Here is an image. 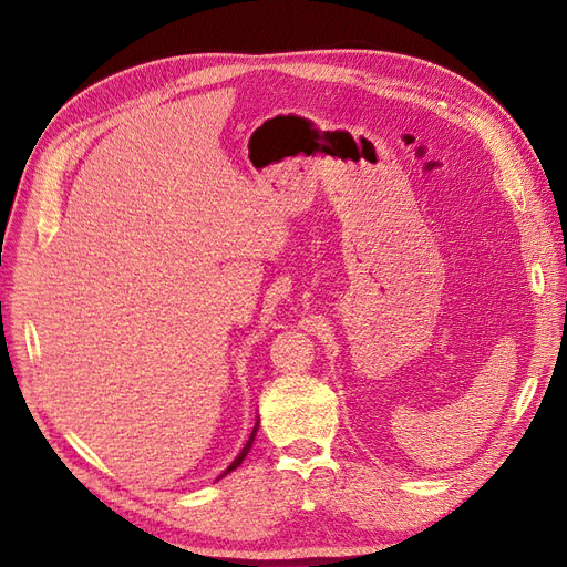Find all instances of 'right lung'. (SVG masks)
I'll return each instance as SVG.
<instances>
[{
  "label": "right lung",
  "mask_w": 567,
  "mask_h": 567,
  "mask_svg": "<svg viewBox=\"0 0 567 567\" xmlns=\"http://www.w3.org/2000/svg\"><path fill=\"white\" fill-rule=\"evenodd\" d=\"M255 433H257V423H255V427H252V433H250V437H248V442H246V447L241 450V454H238L234 461H231V466L225 471V473H221V475H227V473H231L234 468H238V466H241V463H244V458L248 456V452H250V447H252V440H255ZM219 475V477H221Z\"/></svg>",
  "instance_id": "add662e5"
}]
</instances>
